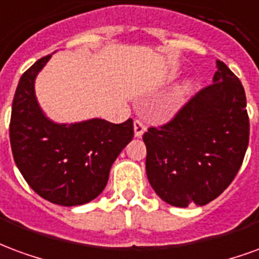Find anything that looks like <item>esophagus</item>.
I'll return each instance as SVG.
<instances>
[{
  "label": "esophagus",
  "instance_id": "1",
  "mask_svg": "<svg viewBox=\"0 0 259 259\" xmlns=\"http://www.w3.org/2000/svg\"><path fill=\"white\" fill-rule=\"evenodd\" d=\"M134 131H135V137L141 138L143 135V132L146 131V125L141 120H135L134 121Z\"/></svg>",
  "mask_w": 259,
  "mask_h": 259
}]
</instances>
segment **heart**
Segmentation results:
<instances>
[{"mask_svg":"<svg viewBox=\"0 0 259 259\" xmlns=\"http://www.w3.org/2000/svg\"><path fill=\"white\" fill-rule=\"evenodd\" d=\"M185 90H188V87H185Z\"/></svg>","mask_w":259,"mask_h":259,"instance_id":"obj_1","label":"heart"}]
</instances>
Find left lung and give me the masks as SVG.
<instances>
[{"instance_id":"8db88e82","label":"left lung","mask_w":259,"mask_h":259,"mask_svg":"<svg viewBox=\"0 0 259 259\" xmlns=\"http://www.w3.org/2000/svg\"><path fill=\"white\" fill-rule=\"evenodd\" d=\"M217 67L211 85L192 96L172 120L143 134L149 182L175 207L217 199L244 160L250 138L246 92L224 62L217 60Z\"/></svg>"}]
</instances>
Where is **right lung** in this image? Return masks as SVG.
I'll use <instances>...</instances> for the list:
<instances>
[{"mask_svg":"<svg viewBox=\"0 0 259 259\" xmlns=\"http://www.w3.org/2000/svg\"><path fill=\"white\" fill-rule=\"evenodd\" d=\"M38 59L20 77L9 124L11 148L29 186L54 204L81 205L103 192L111 164L134 137V121L101 118L56 124L35 99L34 80L50 60Z\"/></svg>","mask_w":259,"mask_h":259,"instance_id":"1","label":"right lung"}]
</instances>
